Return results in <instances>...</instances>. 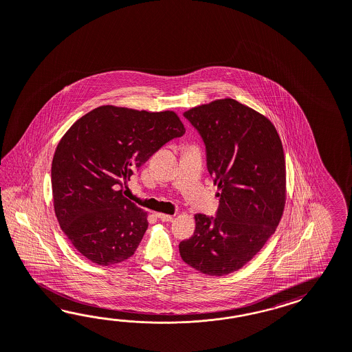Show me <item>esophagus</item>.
Returning a JSON list of instances; mask_svg holds the SVG:
<instances>
[{"mask_svg":"<svg viewBox=\"0 0 352 352\" xmlns=\"http://www.w3.org/2000/svg\"><path fill=\"white\" fill-rule=\"evenodd\" d=\"M156 216L162 220V221H166V223H170V221H173L174 220V216L173 214H156Z\"/></svg>","mask_w":352,"mask_h":352,"instance_id":"34e87169","label":"esophagus"}]
</instances>
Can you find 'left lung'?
I'll return each mask as SVG.
<instances>
[{
	"label": "left lung",
	"mask_w": 352,
	"mask_h": 352,
	"mask_svg": "<svg viewBox=\"0 0 352 352\" xmlns=\"http://www.w3.org/2000/svg\"><path fill=\"white\" fill-rule=\"evenodd\" d=\"M183 116L206 146L207 169L220 190V204L216 217L195 216L196 230L180 241V257L202 274H232L263 248L281 220L283 144L271 120L230 98Z\"/></svg>",
	"instance_id": "left-lung-1"
}]
</instances>
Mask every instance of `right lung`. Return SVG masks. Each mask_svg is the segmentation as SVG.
Here are the masks:
<instances>
[{
	"label": "right lung",
	"instance_id": "right-lung-1",
	"mask_svg": "<svg viewBox=\"0 0 352 352\" xmlns=\"http://www.w3.org/2000/svg\"><path fill=\"white\" fill-rule=\"evenodd\" d=\"M184 132L172 111L103 105L60 138L52 162L54 212L84 257L109 266L133 256L148 226L147 212L123 196V187L151 155Z\"/></svg>",
	"mask_w": 352,
	"mask_h": 352
}]
</instances>
